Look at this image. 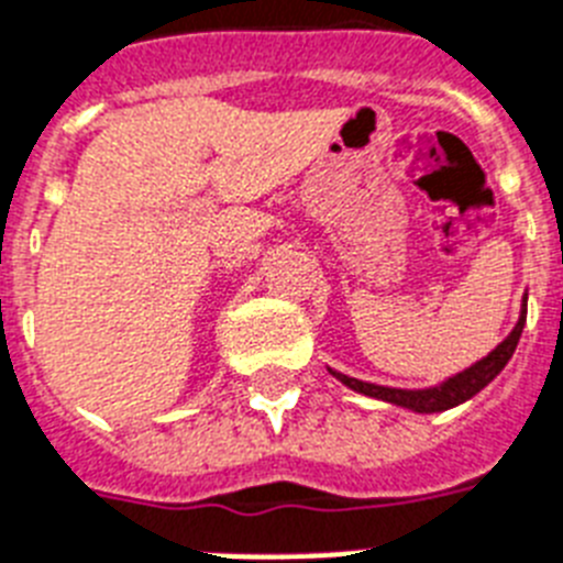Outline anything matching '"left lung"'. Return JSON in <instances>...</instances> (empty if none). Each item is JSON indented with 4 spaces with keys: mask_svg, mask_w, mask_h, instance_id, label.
<instances>
[{
    "mask_svg": "<svg viewBox=\"0 0 563 563\" xmlns=\"http://www.w3.org/2000/svg\"><path fill=\"white\" fill-rule=\"evenodd\" d=\"M523 323H527V297H523L521 314H518L515 329L507 334V338L500 340L493 352L486 354V357H481L478 363H472L470 369L457 372V375L446 377L443 384L429 386V389H391V386L366 384V380L349 377L343 375V372H334V369L329 372L338 377L340 384L349 386V389L354 391H361V395H366V398H377V400H384V404L404 406V409H412V412L418 415L446 412V409H452V406H461L470 398H475L486 384H493L495 377L500 375V369H504V366L509 363V357H512L518 340H521Z\"/></svg>",
    "mask_w": 563,
    "mask_h": 563,
    "instance_id": "8db88e82",
    "label": "left lung"
}]
</instances>
